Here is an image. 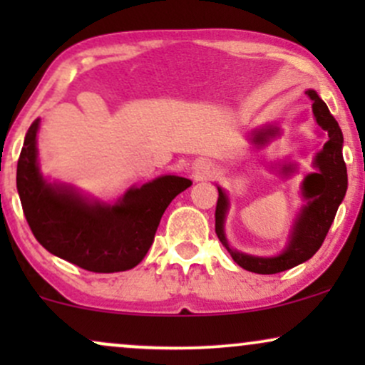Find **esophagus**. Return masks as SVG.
<instances>
[{"mask_svg": "<svg viewBox=\"0 0 365 365\" xmlns=\"http://www.w3.org/2000/svg\"><path fill=\"white\" fill-rule=\"evenodd\" d=\"M195 171L199 175H209V171H211V163L206 161V159H204V161H200V163H197Z\"/></svg>", "mask_w": 365, "mask_h": 365, "instance_id": "34e87169", "label": "esophagus"}]
</instances>
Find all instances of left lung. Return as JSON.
Instances as JSON below:
<instances>
[{
	"label": "left lung",
	"instance_id": "1",
	"mask_svg": "<svg viewBox=\"0 0 365 365\" xmlns=\"http://www.w3.org/2000/svg\"><path fill=\"white\" fill-rule=\"evenodd\" d=\"M305 94L312 101V113L321 130L328 133V140L322 149L314 158L312 166L316 168L314 173H309L300 185V194L305 204L300 209L295 223H293L292 233L288 237V244L278 255L262 257V255H252L240 252L230 245L225 233L226 212L230 209V200L226 192L217 187V204H216V235L220 242L228 250L232 259L238 266L247 271L257 274H274L290 267L299 266L312 257L319 250L329 232V226L336 216L343 197L346 194V166L343 161V133L338 121L333 118L328 106L317 96L316 91L309 89ZM279 135V128L276 125L257 128L250 133V142L255 145H266L271 139ZM297 171V165L293 163H283L279 165V173L283 177H290Z\"/></svg>",
	"mask_w": 365,
	"mask_h": 365
}]
</instances>
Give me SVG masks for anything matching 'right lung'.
I'll list each match as a JSON object with an SVG mask.
<instances>
[{
  "label": "right lung",
  "mask_w": 365,
  "mask_h": 365,
  "mask_svg": "<svg viewBox=\"0 0 365 365\" xmlns=\"http://www.w3.org/2000/svg\"><path fill=\"white\" fill-rule=\"evenodd\" d=\"M37 118L25 133L16 165V190L32 233L48 252L92 271L118 273L135 267L153 245L163 212L188 178L163 175L130 187L116 202L83 195L70 183L49 182L37 159Z\"/></svg>",
  "instance_id": "add662e5"
}]
</instances>
